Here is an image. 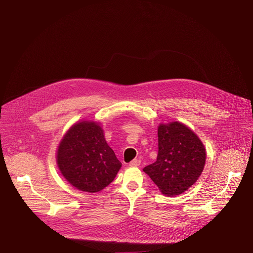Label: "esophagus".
Listing matches in <instances>:
<instances>
[{"instance_id": "1", "label": "esophagus", "mask_w": 253, "mask_h": 253, "mask_svg": "<svg viewBox=\"0 0 253 253\" xmlns=\"http://www.w3.org/2000/svg\"><path fill=\"white\" fill-rule=\"evenodd\" d=\"M140 163H141L140 159H134V160H132V161L129 163V165H130V166H133V167H137V166L140 165Z\"/></svg>"}]
</instances>
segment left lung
Instances as JSON below:
<instances>
[{"instance_id": "8db88e82", "label": "left lung", "mask_w": 253, "mask_h": 253, "mask_svg": "<svg viewBox=\"0 0 253 253\" xmlns=\"http://www.w3.org/2000/svg\"><path fill=\"white\" fill-rule=\"evenodd\" d=\"M206 152L199 138L185 125L172 122L158 127V155L144 167L160 191L178 195L193 185L201 175Z\"/></svg>"}]
</instances>
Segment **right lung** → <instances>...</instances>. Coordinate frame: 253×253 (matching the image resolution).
<instances>
[{
	"instance_id": "add662e5",
	"label": "right lung",
	"mask_w": 253,
	"mask_h": 253,
	"mask_svg": "<svg viewBox=\"0 0 253 253\" xmlns=\"http://www.w3.org/2000/svg\"><path fill=\"white\" fill-rule=\"evenodd\" d=\"M57 163L67 181L79 190L94 193L109 185L121 167L95 122L72 126L62 139Z\"/></svg>"
}]
</instances>
